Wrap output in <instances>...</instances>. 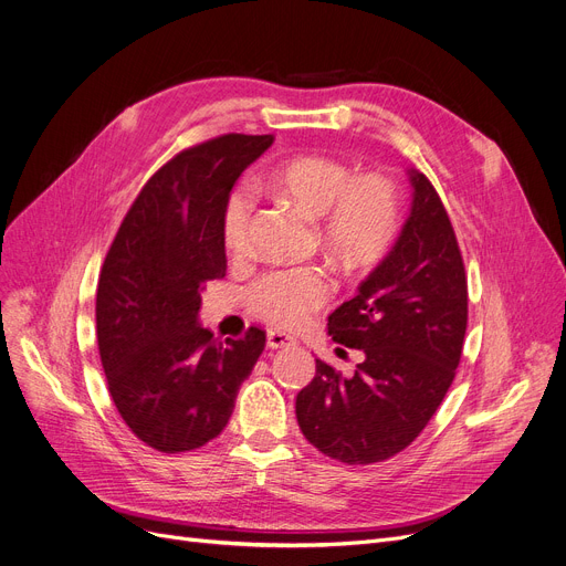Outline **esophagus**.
I'll list each match as a JSON object with an SVG mask.
<instances>
[{"label":"esophagus","mask_w":566,"mask_h":566,"mask_svg":"<svg viewBox=\"0 0 566 566\" xmlns=\"http://www.w3.org/2000/svg\"><path fill=\"white\" fill-rule=\"evenodd\" d=\"M268 345H270L272 349H283V347L296 345V338L283 334V331H276V328H274V331H270V334H268Z\"/></svg>","instance_id":"obj_1"}]
</instances>
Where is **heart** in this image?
<instances>
[{
	"label": "heart",
	"instance_id": "1",
	"mask_svg": "<svg viewBox=\"0 0 566 566\" xmlns=\"http://www.w3.org/2000/svg\"><path fill=\"white\" fill-rule=\"evenodd\" d=\"M270 187L308 217H322V240L347 264H370L392 244L400 228L395 185L377 174L354 176L328 155H296L270 174ZM253 193L232 187L221 206L219 230L226 251L244 258L251 251ZM334 294V281L319 268L270 270L249 287L251 311L270 324L294 328L317 313Z\"/></svg>",
	"mask_w": 566,
	"mask_h": 566
}]
</instances>
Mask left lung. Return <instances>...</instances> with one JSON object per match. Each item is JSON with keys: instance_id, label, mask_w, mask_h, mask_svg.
Returning a JSON list of instances; mask_svg holds the SVG:
<instances>
[{"instance_id": "8db88e82", "label": "left lung", "mask_w": 566, "mask_h": 566, "mask_svg": "<svg viewBox=\"0 0 566 566\" xmlns=\"http://www.w3.org/2000/svg\"><path fill=\"white\" fill-rule=\"evenodd\" d=\"M409 176L413 206L400 240L328 315V336L360 349L363 360L343 375L315 358L313 381L296 395L304 437L349 467L386 461L418 439L454 381L469 326L454 228L429 178L416 169Z\"/></svg>"}]
</instances>
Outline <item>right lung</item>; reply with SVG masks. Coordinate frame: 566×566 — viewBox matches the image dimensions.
I'll use <instances>...</instances> for the list:
<instances>
[{
  "label": "right lung",
  "mask_w": 566,
  "mask_h": 566,
  "mask_svg": "<svg viewBox=\"0 0 566 566\" xmlns=\"http://www.w3.org/2000/svg\"><path fill=\"white\" fill-rule=\"evenodd\" d=\"M272 135H221L180 150L129 206L95 294L99 360L132 434L178 454L219 437L268 334L221 343L198 326L206 283L226 276L219 217Z\"/></svg>",
  "instance_id": "1"
}]
</instances>
